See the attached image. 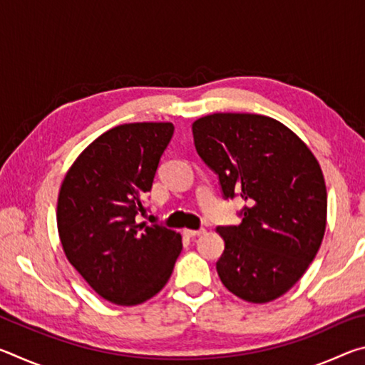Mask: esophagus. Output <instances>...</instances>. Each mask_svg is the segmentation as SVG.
<instances>
[{"label":"esophagus","mask_w":365,"mask_h":365,"mask_svg":"<svg viewBox=\"0 0 365 365\" xmlns=\"http://www.w3.org/2000/svg\"><path fill=\"white\" fill-rule=\"evenodd\" d=\"M201 233H205V228H200V230H191V228H183V235H185V237L195 238V237H200Z\"/></svg>","instance_id":"34e87169"}]
</instances>
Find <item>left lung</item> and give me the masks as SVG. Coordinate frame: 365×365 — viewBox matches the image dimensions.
Listing matches in <instances>:
<instances>
[{
	"label": "left lung",
	"mask_w": 365,
	"mask_h": 365,
	"mask_svg": "<svg viewBox=\"0 0 365 365\" xmlns=\"http://www.w3.org/2000/svg\"><path fill=\"white\" fill-rule=\"evenodd\" d=\"M196 151L225 197L242 196V224L219 227L224 287L264 304L285 294L314 261L327 227V188L309 146L261 114L215 113L191 125Z\"/></svg>",
	"instance_id": "obj_1"
}]
</instances>
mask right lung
<instances>
[{
	"mask_svg": "<svg viewBox=\"0 0 365 365\" xmlns=\"http://www.w3.org/2000/svg\"><path fill=\"white\" fill-rule=\"evenodd\" d=\"M172 135L170 122L117 125L78 154L61 183L56 219L67 261L114 304L158 294L182 251L180 233L135 220Z\"/></svg>",
	"mask_w": 365,
	"mask_h": 365,
	"instance_id": "add662e5",
	"label": "right lung"
}]
</instances>
